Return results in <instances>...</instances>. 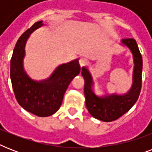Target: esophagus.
<instances>
[{"label": "esophagus", "instance_id": "34e87169", "mask_svg": "<svg viewBox=\"0 0 152 152\" xmlns=\"http://www.w3.org/2000/svg\"><path fill=\"white\" fill-rule=\"evenodd\" d=\"M79 62H80V65L81 67L85 66V65L88 64V60L86 59V58H80Z\"/></svg>", "mask_w": 152, "mask_h": 152}]
</instances>
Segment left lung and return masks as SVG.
<instances>
[{
    "instance_id": "left-lung-1",
    "label": "left lung",
    "mask_w": 152,
    "mask_h": 152,
    "mask_svg": "<svg viewBox=\"0 0 152 152\" xmlns=\"http://www.w3.org/2000/svg\"><path fill=\"white\" fill-rule=\"evenodd\" d=\"M121 44L129 49L134 63L132 84L127 93L98 96L92 90L94 83L89 71L85 67H83L81 71L84 79V95L88 112L92 117L105 122L117 120L129 110L137 102L141 90L143 60L137 42L133 39H125L121 40Z\"/></svg>"
}]
</instances>
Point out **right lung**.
I'll use <instances>...</instances> for the list:
<instances>
[{
  "mask_svg": "<svg viewBox=\"0 0 152 152\" xmlns=\"http://www.w3.org/2000/svg\"><path fill=\"white\" fill-rule=\"evenodd\" d=\"M42 21L32 25L18 39L11 59L10 78L18 103L38 117L53 115L58 110L69 83L80 72L79 60L62 64L51 76L42 80H34L27 76L23 69L25 46L30 35L39 27Z\"/></svg>",
  "mask_w": 152,
  "mask_h": 152,
  "instance_id": "obj_1",
  "label": "right lung"
}]
</instances>
